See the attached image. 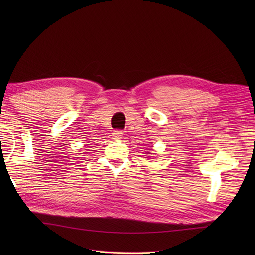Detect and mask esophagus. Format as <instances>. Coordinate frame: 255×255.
<instances>
[{
    "instance_id": "obj_1",
    "label": "esophagus",
    "mask_w": 255,
    "mask_h": 255,
    "mask_svg": "<svg viewBox=\"0 0 255 255\" xmlns=\"http://www.w3.org/2000/svg\"><path fill=\"white\" fill-rule=\"evenodd\" d=\"M113 137H114V139H120V138L122 137V130H120V129H115V130H113Z\"/></svg>"
}]
</instances>
